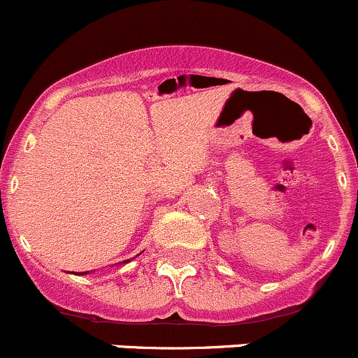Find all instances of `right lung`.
<instances>
[{"instance_id": "add662e5", "label": "right lung", "mask_w": 358, "mask_h": 358, "mask_svg": "<svg viewBox=\"0 0 358 358\" xmlns=\"http://www.w3.org/2000/svg\"><path fill=\"white\" fill-rule=\"evenodd\" d=\"M126 262H129V259H126V261H122V264H126ZM89 271H85V273H82V274H87Z\"/></svg>"}]
</instances>
